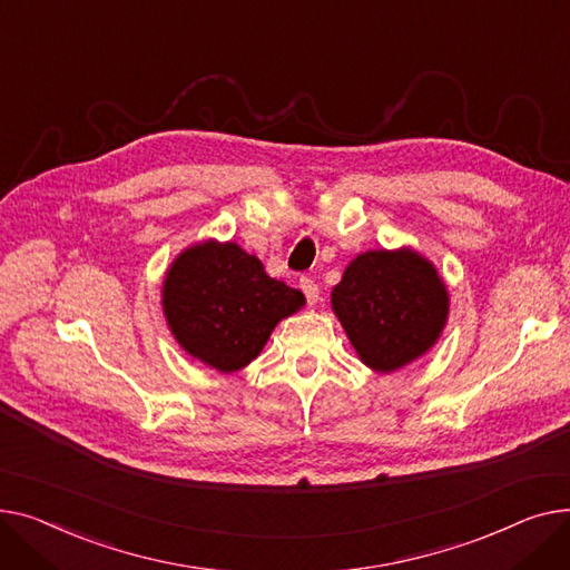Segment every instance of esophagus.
<instances>
[{
  "instance_id": "esophagus-1",
  "label": "esophagus",
  "mask_w": 570,
  "mask_h": 570,
  "mask_svg": "<svg viewBox=\"0 0 570 570\" xmlns=\"http://www.w3.org/2000/svg\"><path fill=\"white\" fill-rule=\"evenodd\" d=\"M298 287H301V292L306 294L308 304H311V306H315V304H317V298H320V287L315 285V281H311V278H301V281H298Z\"/></svg>"
}]
</instances>
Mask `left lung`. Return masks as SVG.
<instances>
[{
    "mask_svg": "<svg viewBox=\"0 0 570 570\" xmlns=\"http://www.w3.org/2000/svg\"><path fill=\"white\" fill-rule=\"evenodd\" d=\"M449 306L451 296L438 266L410 246L358 253L331 289V308L356 356L384 375L438 345Z\"/></svg>",
    "mask_w": 570,
    "mask_h": 570,
    "instance_id": "obj_1",
    "label": "left lung"
}]
</instances>
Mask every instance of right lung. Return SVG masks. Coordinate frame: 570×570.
<instances>
[{"label": "right lung", "mask_w": 570, "mask_h": 570, "mask_svg": "<svg viewBox=\"0 0 570 570\" xmlns=\"http://www.w3.org/2000/svg\"><path fill=\"white\" fill-rule=\"evenodd\" d=\"M298 289L272 278L234 242H197L167 266L160 306L179 347L218 373L259 356L276 324L304 308Z\"/></svg>", "instance_id": "1"}]
</instances>
